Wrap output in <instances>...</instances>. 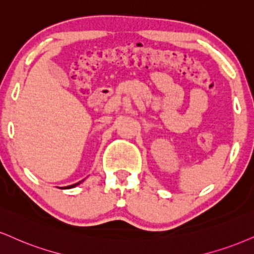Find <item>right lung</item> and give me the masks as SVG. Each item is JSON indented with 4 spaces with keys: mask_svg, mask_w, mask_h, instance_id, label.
<instances>
[{
    "mask_svg": "<svg viewBox=\"0 0 254 254\" xmlns=\"http://www.w3.org/2000/svg\"><path fill=\"white\" fill-rule=\"evenodd\" d=\"M80 182H82V181H80ZM80 182H78V183H74V185H72V186H68V187H67V188H73V187H75V186H78L79 183H80Z\"/></svg>",
    "mask_w": 254,
    "mask_h": 254,
    "instance_id": "add662e5",
    "label": "right lung"
}]
</instances>
